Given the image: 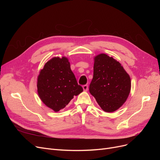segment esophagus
Instances as JSON below:
<instances>
[{"label": "esophagus", "mask_w": 160, "mask_h": 160, "mask_svg": "<svg viewBox=\"0 0 160 160\" xmlns=\"http://www.w3.org/2000/svg\"><path fill=\"white\" fill-rule=\"evenodd\" d=\"M83 90L85 91H87L88 90V85H84L83 86Z\"/></svg>", "instance_id": "1"}]
</instances>
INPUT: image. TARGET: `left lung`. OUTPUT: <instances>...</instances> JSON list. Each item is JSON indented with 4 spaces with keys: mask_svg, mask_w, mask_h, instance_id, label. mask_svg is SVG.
<instances>
[{
    "mask_svg": "<svg viewBox=\"0 0 160 160\" xmlns=\"http://www.w3.org/2000/svg\"><path fill=\"white\" fill-rule=\"evenodd\" d=\"M131 79L118 61L101 53L94 58L93 77L89 92L105 112L118 110L127 100Z\"/></svg>",
    "mask_w": 160,
    "mask_h": 160,
    "instance_id": "1",
    "label": "left lung"
}]
</instances>
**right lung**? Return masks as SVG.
Here are the masks:
<instances>
[{"label": "right lung", "instance_id": "obj_1", "mask_svg": "<svg viewBox=\"0 0 160 160\" xmlns=\"http://www.w3.org/2000/svg\"><path fill=\"white\" fill-rule=\"evenodd\" d=\"M83 91L65 57L52 58L38 76V96L43 103L55 112L65 108L74 96Z\"/></svg>", "mask_w": 160, "mask_h": 160}]
</instances>
